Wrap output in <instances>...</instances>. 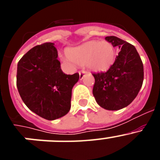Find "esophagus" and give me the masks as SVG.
I'll list each match as a JSON object with an SVG mask.
<instances>
[{
  "instance_id": "esophagus-1",
  "label": "esophagus",
  "mask_w": 160,
  "mask_h": 160,
  "mask_svg": "<svg viewBox=\"0 0 160 160\" xmlns=\"http://www.w3.org/2000/svg\"><path fill=\"white\" fill-rule=\"evenodd\" d=\"M85 71L84 70H82V71H79V76H80V78H82L83 76H84Z\"/></svg>"
}]
</instances>
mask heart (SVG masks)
<instances>
[{
    "instance_id": "b5f03b06",
    "label": "heart",
    "mask_w": 160,
    "mask_h": 160,
    "mask_svg": "<svg viewBox=\"0 0 160 160\" xmlns=\"http://www.w3.org/2000/svg\"><path fill=\"white\" fill-rule=\"evenodd\" d=\"M66 57L78 66H88L93 71H105L114 62L115 51L112 44L102 41H90L78 47L68 49Z\"/></svg>"
}]
</instances>
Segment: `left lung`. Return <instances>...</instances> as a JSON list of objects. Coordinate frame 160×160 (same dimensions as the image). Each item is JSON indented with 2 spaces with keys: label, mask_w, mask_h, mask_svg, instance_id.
<instances>
[{
  "label": "left lung",
  "mask_w": 160,
  "mask_h": 160,
  "mask_svg": "<svg viewBox=\"0 0 160 160\" xmlns=\"http://www.w3.org/2000/svg\"><path fill=\"white\" fill-rule=\"evenodd\" d=\"M105 39L120 51L107 71L93 73V94L101 107L118 111L128 107L138 95L143 82V65L133 45L114 36Z\"/></svg>",
  "instance_id": "8db88e82"
}]
</instances>
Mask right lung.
Returning a JSON list of instances; mask_svg holds the SVG:
<instances>
[{"label": "right lung", "mask_w": 160, "mask_h": 160, "mask_svg": "<svg viewBox=\"0 0 160 160\" xmlns=\"http://www.w3.org/2000/svg\"><path fill=\"white\" fill-rule=\"evenodd\" d=\"M51 42L36 46L20 59L17 87L26 107L42 118L54 120L64 116L71 107L73 87L79 74H66Z\"/></svg>", "instance_id": "add662e5"}]
</instances>
